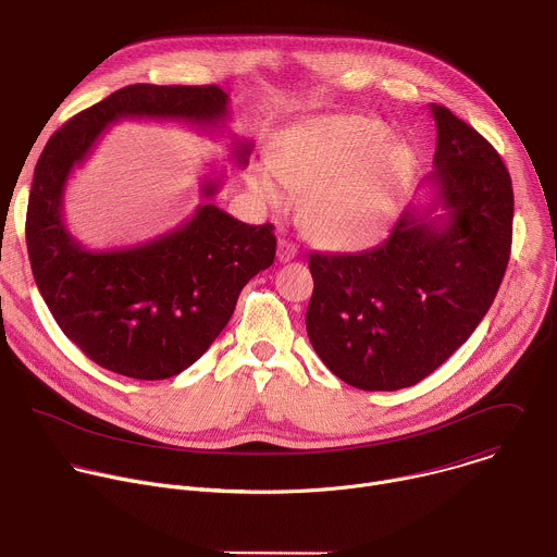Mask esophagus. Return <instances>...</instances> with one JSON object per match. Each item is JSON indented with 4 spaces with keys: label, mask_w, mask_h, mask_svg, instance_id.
<instances>
[{
    "label": "esophagus",
    "mask_w": 557,
    "mask_h": 557,
    "mask_svg": "<svg viewBox=\"0 0 557 557\" xmlns=\"http://www.w3.org/2000/svg\"><path fill=\"white\" fill-rule=\"evenodd\" d=\"M295 256H297L295 245H290L288 240H280L277 243V260L280 262H290Z\"/></svg>",
    "instance_id": "34e87169"
}]
</instances>
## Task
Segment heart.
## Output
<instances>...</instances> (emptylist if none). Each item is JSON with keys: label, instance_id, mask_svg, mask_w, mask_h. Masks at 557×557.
<instances>
[{"label": "heart", "instance_id": "heart-1", "mask_svg": "<svg viewBox=\"0 0 557 557\" xmlns=\"http://www.w3.org/2000/svg\"><path fill=\"white\" fill-rule=\"evenodd\" d=\"M414 151L366 116L337 114L293 127L253 185L269 205L304 194L299 220L314 243L363 249L387 233L412 191Z\"/></svg>", "mask_w": 557, "mask_h": 557}]
</instances>
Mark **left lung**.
Instances as JSON below:
<instances>
[{
	"mask_svg": "<svg viewBox=\"0 0 557 557\" xmlns=\"http://www.w3.org/2000/svg\"><path fill=\"white\" fill-rule=\"evenodd\" d=\"M430 110V198L370 251L308 258V339L359 389L410 387L443 366L483 322L507 271L513 189L503 158L447 108Z\"/></svg>",
	"mask_w": 557,
	"mask_h": 557,
	"instance_id": "1",
	"label": "left lung"
}]
</instances>
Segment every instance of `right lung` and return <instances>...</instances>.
Returning <instances> with one entry per match:
<instances>
[{
	"instance_id": "right-lung-1",
	"label": "right lung",
	"mask_w": 557,
	"mask_h": 557,
	"mask_svg": "<svg viewBox=\"0 0 557 557\" xmlns=\"http://www.w3.org/2000/svg\"><path fill=\"white\" fill-rule=\"evenodd\" d=\"M121 119L183 121L205 132L226 125L218 86L136 84L72 116L46 143L33 176L26 245L37 288L59 329L106 370L158 381L196 363L222 333L245 284L275 260L273 224H247L209 200L224 172L202 183L205 205L149 243L92 251L67 231L70 174ZM253 143L235 138L245 168Z\"/></svg>"
}]
</instances>
